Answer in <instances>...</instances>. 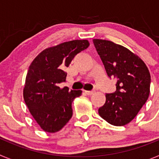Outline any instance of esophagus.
<instances>
[{
    "label": "esophagus",
    "instance_id": "obj_1",
    "mask_svg": "<svg viewBox=\"0 0 159 159\" xmlns=\"http://www.w3.org/2000/svg\"><path fill=\"white\" fill-rule=\"evenodd\" d=\"M84 93L86 94V95H92V94L95 93V91H85V92H84Z\"/></svg>",
    "mask_w": 159,
    "mask_h": 159
}]
</instances>
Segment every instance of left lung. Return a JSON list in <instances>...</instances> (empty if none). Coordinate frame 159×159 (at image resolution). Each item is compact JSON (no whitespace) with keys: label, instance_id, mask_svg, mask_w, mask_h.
I'll return each instance as SVG.
<instances>
[{"label":"left lung","instance_id":"1","mask_svg":"<svg viewBox=\"0 0 159 159\" xmlns=\"http://www.w3.org/2000/svg\"><path fill=\"white\" fill-rule=\"evenodd\" d=\"M107 74L117 80L116 91L106 94L99 116L114 126L130 123L146 103L150 94L151 75L145 63L127 48L110 40L94 39Z\"/></svg>","mask_w":159,"mask_h":159}]
</instances>
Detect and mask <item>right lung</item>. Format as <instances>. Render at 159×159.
<instances>
[{
  "label": "right lung",
  "instance_id": "right-lung-1",
  "mask_svg": "<svg viewBox=\"0 0 159 159\" xmlns=\"http://www.w3.org/2000/svg\"><path fill=\"white\" fill-rule=\"evenodd\" d=\"M89 44L87 40L60 43L44 49L29 66L24 99L32 117L44 131H59L72 116L71 103L82 95V91H69L67 87L60 88L59 84L66 81L64 67Z\"/></svg>",
  "mask_w": 159,
  "mask_h": 159
}]
</instances>
